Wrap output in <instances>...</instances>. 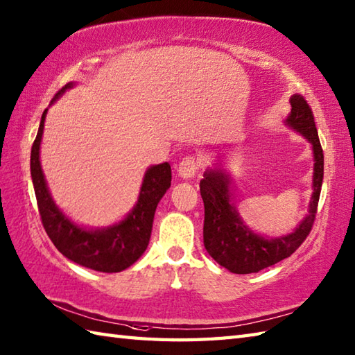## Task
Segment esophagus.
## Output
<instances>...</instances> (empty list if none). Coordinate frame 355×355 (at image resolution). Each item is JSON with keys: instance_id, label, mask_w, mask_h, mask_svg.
<instances>
[{"instance_id": "esophagus-1", "label": "esophagus", "mask_w": 355, "mask_h": 355, "mask_svg": "<svg viewBox=\"0 0 355 355\" xmlns=\"http://www.w3.org/2000/svg\"><path fill=\"white\" fill-rule=\"evenodd\" d=\"M200 168V163L195 157H184L182 162L178 164V175L184 178V180H189L192 178L195 173L198 172Z\"/></svg>"}]
</instances>
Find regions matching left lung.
Returning <instances> with one entry per match:
<instances>
[{"label":"left lung","mask_w":355,"mask_h":355,"mask_svg":"<svg viewBox=\"0 0 355 355\" xmlns=\"http://www.w3.org/2000/svg\"><path fill=\"white\" fill-rule=\"evenodd\" d=\"M291 112L284 123L310 141L313 149V193L308 214L291 233L267 238L253 232L243 221L233 202L232 177L215 163L205 172L200 182V192L205 202V227L202 238L207 253L232 273L248 275L275 266L297 250L310 233L323 182V150L315 130L314 116L302 96L290 97Z\"/></svg>","instance_id":"1"}]
</instances>
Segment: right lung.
I'll return each mask as SVG.
<instances>
[{"mask_svg": "<svg viewBox=\"0 0 355 355\" xmlns=\"http://www.w3.org/2000/svg\"><path fill=\"white\" fill-rule=\"evenodd\" d=\"M76 82H69L56 93L55 103ZM49 108L42 112L40 130L30 154V172L35 195L45 232L55 247L65 258L102 273H117L137 261L145 253L153 232L154 215L158 202L171 187V164L168 162L153 164L146 169L140 186L139 200L123 220L107 227H85L70 220L53 200L41 166V141L44 122Z\"/></svg>", "mask_w": 355, "mask_h": 355, "instance_id": "1", "label": "right lung"}]
</instances>
